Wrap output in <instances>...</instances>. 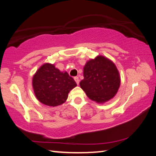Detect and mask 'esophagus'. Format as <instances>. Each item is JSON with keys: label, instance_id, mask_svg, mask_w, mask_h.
Here are the masks:
<instances>
[{"label": "esophagus", "instance_id": "obj_1", "mask_svg": "<svg viewBox=\"0 0 156 156\" xmlns=\"http://www.w3.org/2000/svg\"><path fill=\"white\" fill-rule=\"evenodd\" d=\"M74 80L76 81V83H77V84H79V82H80V80H79L78 77H77V76H76V77H74Z\"/></svg>", "mask_w": 156, "mask_h": 156}]
</instances>
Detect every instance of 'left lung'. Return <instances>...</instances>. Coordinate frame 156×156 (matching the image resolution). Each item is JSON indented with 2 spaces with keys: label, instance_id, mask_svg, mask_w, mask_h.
Segmentation results:
<instances>
[{
  "label": "left lung",
  "instance_id": "1",
  "mask_svg": "<svg viewBox=\"0 0 156 156\" xmlns=\"http://www.w3.org/2000/svg\"><path fill=\"white\" fill-rule=\"evenodd\" d=\"M83 76L80 87L89 98L98 103L113 98L120 85V74L115 64L102 56L87 62Z\"/></svg>",
  "mask_w": 156,
  "mask_h": 156
}]
</instances>
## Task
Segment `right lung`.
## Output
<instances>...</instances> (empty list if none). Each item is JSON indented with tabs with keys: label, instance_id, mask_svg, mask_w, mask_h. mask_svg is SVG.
<instances>
[{
	"label": "right lung",
	"instance_id": "right-lung-1",
	"mask_svg": "<svg viewBox=\"0 0 156 156\" xmlns=\"http://www.w3.org/2000/svg\"><path fill=\"white\" fill-rule=\"evenodd\" d=\"M35 96L41 103L56 107L66 101L68 94L77 84L67 72L45 63L37 70L32 80Z\"/></svg>",
	"mask_w": 156,
	"mask_h": 156
}]
</instances>
